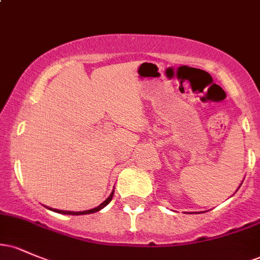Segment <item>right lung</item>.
<instances>
[{"label":"right lung","instance_id":"right-lung-1","mask_svg":"<svg viewBox=\"0 0 260 260\" xmlns=\"http://www.w3.org/2000/svg\"><path fill=\"white\" fill-rule=\"evenodd\" d=\"M112 197H113V192L111 193V194H110V197L106 199L105 202L101 203L99 207H96V208H94V209H90V210H85V211H66V210H57V209H51V208H49V209H50V210H52V211H56V213L66 214V215H85V214L96 213V211H99V210H101V209H103V208H105L106 205L109 204L110 202H111Z\"/></svg>","mask_w":260,"mask_h":260}]
</instances>
